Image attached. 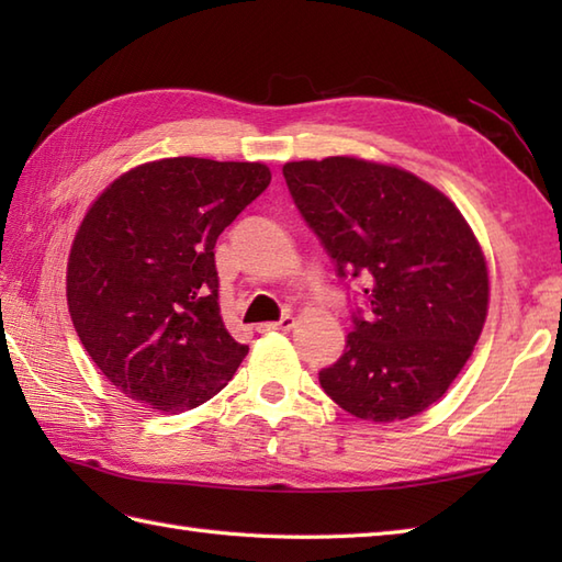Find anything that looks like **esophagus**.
<instances>
[{
    "instance_id": "34e87169",
    "label": "esophagus",
    "mask_w": 562,
    "mask_h": 562,
    "mask_svg": "<svg viewBox=\"0 0 562 562\" xmlns=\"http://www.w3.org/2000/svg\"><path fill=\"white\" fill-rule=\"evenodd\" d=\"M294 328V316L284 314L280 321H272V324H260L258 333H272V330H290Z\"/></svg>"
}]
</instances>
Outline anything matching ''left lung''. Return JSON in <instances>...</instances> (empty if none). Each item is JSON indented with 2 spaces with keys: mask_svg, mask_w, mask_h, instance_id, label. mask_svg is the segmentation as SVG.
Segmentation results:
<instances>
[{
  "mask_svg": "<svg viewBox=\"0 0 562 562\" xmlns=\"http://www.w3.org/2000/svg\"><path fill=\"white\" fill-rule=\"evenodd\" d=\"M296 210L340 278L364 274L367 312L318 381L342 411L396 423L459 376L487 316V266L457 205L420 178L355 157L282 166Z\"/></svg>",
  "mask_w": 562,
  "mask_h": 562,
  "instance_id": "obj_1",
  "label": "left lung"
}]
</instances>
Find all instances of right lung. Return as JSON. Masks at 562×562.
Segmentation results:
<instances>
[{
	"label": "right lung",
	"instance_id": "1",
	"mask_svg": "<svg viewBox=\"0 0 562 562\" xmlns=\"http://www.w3.org/2000/svg\"><path fill=\"white\" fill-rule=\"evenodd\" d=\"M270 178L258 161L159 159L89 207L69 250V316L127 398L176 415L229 384L248 348L224 328L214 244Z\"/></svg>",
	"mask_w": 562,
	"mask_h": 562
}]
</instances>
